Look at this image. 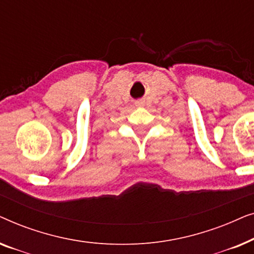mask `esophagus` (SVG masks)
Wrapping results in <instances>:
<instances>
[{
    "label": "esophagus",
    "mask_w": 254,
    "mask_h": 254,
    "mask_svg": "<svg viewBox=\"0 0 254 254\" xmlns=\"http://www.w3.org/2000/svg\"><path fill=\"white\" fill-rule=\"evenodd\" d=\"M136 106H143V102H136Z\"/></svg>",
    "instance_id": "1"
}]
</instances>
